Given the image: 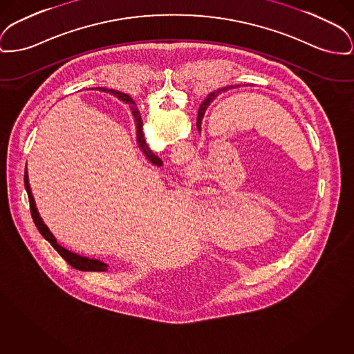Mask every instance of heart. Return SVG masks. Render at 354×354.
Returning a JSON list of instances; mask_svg holds the SVG:
<instances>
[{
    "instance_id": "b5f03b06",
    "label": "heart",
    "mask_w": 354,
    "mask_h": 354,
    "mask_svg": "<svg viewBox=\"0 0 354 354\" xmlns=\"http://www.w3.org/2000/svg\"><path fill=\"white\" fill-rule=\"evenodd\" d=\"M249 218V208L245 206H231V201L225 198H215L209 201L202 211L201 226L202 230L214 239H223V230L232 235L245 226Z\"/></svg>"
}]
</instances>
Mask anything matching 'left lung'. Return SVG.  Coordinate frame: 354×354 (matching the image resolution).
I'll return each instance as SVG.
<instances>
[{
	"mask_svg": "<svg viewBox=\"0 0 354 354\" xmlns=\"http://www.w3.org/2000/svg\"><path fill=\"white\" fill-rule=\"evenodd\" d=\"M238 86V85H236ZM232 86H225V88H219V89H216L215 92H211L209 95H208L207 97L205 99V102L201 104L199 106V112H198V120H196V127H198V131H199V133H201V131H202V120H203V118H205V112H206V109L208 108V105L211 104L219 95H222V93H225V92H227L230 91Z\"/></svg>",
	"mask_w": 354,
	"mask_h": 354,
	"instance_id": "8db88e82",
	"label": "left lung"
}]
</instances>
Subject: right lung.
<instances>
[{"label":"right lung","mask_w":354,"mask_h":354,"mask_svg":"<svg viewBox=\"0 0 354 354\" xmlns=\"http://www.w3.org/2000/svg\"><path fill=\"white\" fill-rule=\"evenodd\" d=\"M105 92V91H103ZM109 93H112L113 96H116L118 99L123 100L127 104H133V100L131 97H128L124 93H120L118 91H106ZM131 112L133 115V119H135V125H136V142H138V146L142 149V152L145 153L147 159L153 165V166L162 167L163 166V160L156 156L148 146H147L146 139H145V135H143V120H142V116H140V112L138 111V108H135L133 105H131ZM24 182H25V188H26V192H28V198H29V206H30V214H32V218H33V222L36 225V227L40 231L42 236L56 249V251L63 257L64 259L75 269L82 271H108L109 265L105 263L100 259H96V258H89V257H84L80 255L77 252H73V251H69V250L65 249L62 245L57 243L56 238L53 236V234L49 231L48 226L44 223V221L39 214V209L36 207V202H35V198L32 195V189H30V185H29V176H28V169L25 168V175H24Z\"/></svg>","instance_id":"obj_1"}]
</instances>
